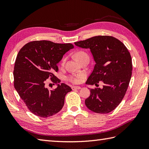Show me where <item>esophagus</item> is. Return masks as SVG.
Returning <instances> with one entry per match:
<instances>
[{"label":"esophagus","mask_w":149,"mask_h":149,"mask_svg":"<svg viewBox=\"0 0 149 149\" xmlns=\"http://www.w3.org/2000/svg\"><path fill=\"white\" fill-rule=\"evenodd\" d=\"M81 88L80 86H72V89L73 90H79V89H81Z\"/></svg>","instance_id":"34e87169"}]
</instances>
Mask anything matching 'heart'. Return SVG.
Wrapping results in <instances>:
<instances>
[{
	"label": "heart",
	"instance_id": "b5f03b06",
	"mask_svg": "<svg viewBox=\"0 0 149 149\" xmlns=\"http://www.w3.org/2000/svg\"><path fill=\"white\" fill-rule=\"evenodd\" d=\"M75 57L77 58V59L79 61H81L84 59H89V56L87 53L85 52L80 51L78 52L77 53L75 54ZM65 58H64L63 59L62 62H61V65H63L65 63ZM84 77L83 74H71L69 75L68 76L66 77V80L70 81V83H72L74 84H77L80 82L81 79Z\"/></svg>",
	"mask_w": 149,
	"mask_h": 149
}]
</instances>
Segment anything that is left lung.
Instances as JSON below:
<instances>
[{
  "instance_id": "obj_1",
  "label": "left lung",
  "mask_w": 149,
  "mask_h": 149,
  "mask_svg": "<svg viewBox=\"0 0 149 149\" xmlns=\"http://www.w3.org/2000/svg\"><path fill=\"white\" fill-rule=\"evenodd\" d=\"M75 45L90 48L95 62L86 83L97 86L100 81L103 83V88L90 89L86 106L97 113L112 112L123 99L132 76L130 52L123 42L109 36H95Z\"/></svg>"
}]
</instances>
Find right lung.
<instances>
[{"label":"right lung","instance_id":"1","mask_svg":"<svg viewBox=\"0 0 149 149\" xmlns=\"http://www.w3.org/2000/svg\"><path fill=\"white\" fill-rule=\"evenodd\" d=\"M74 45L49 40H35L20 49L13 70L14 86L26 107L33 114L42 118L52 116L62 109L66 94L72 89L54 74L59 70L57 64ZM49 77L58 87L46 88Z\"/></svg>","mask_w":149,"mask_h":149}]
</instances>
